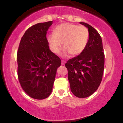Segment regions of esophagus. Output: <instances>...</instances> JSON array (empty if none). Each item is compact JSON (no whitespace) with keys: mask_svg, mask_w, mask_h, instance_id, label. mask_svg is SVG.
Returning <instances> with one entry per match:
<instances>
[{"mask_svg":"<svg viewBox=\"0 0 123 123\" xmlns=\"http://www.w3.org/2000/svg\"><path fill=\"white\" fill-rule=\"evenodd\" d=\"M61 63H62V65H64V64H65L66 62L64 61V60H62Z\"/></svg>","mask_w":123,"mask_h":123,"instance_id":"34e87169","label":"esophagus"}]
</instances>
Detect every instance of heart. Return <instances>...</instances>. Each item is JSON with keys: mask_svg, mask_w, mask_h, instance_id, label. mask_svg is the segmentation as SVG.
Returning <instances> with one entry per match:
<instances>
[{"mask_svg": "<svg viewBox=\"0 0 123 123\" xmlns=\"http://www.w3.org/2000/svg\"><path fill=\"white\" fill-rule=\"evenodd\" d=\"M89 39V31L86 27L71 23H63L54 29V33L47 36L51 51L58 54L63 43V56L69 53L73 55L81 54L85 49Z\"/></svg>", "mask_w": 123, "mask_h": 123, "instance_id": "b5f03b06", "label": "heart"}]
</instances>
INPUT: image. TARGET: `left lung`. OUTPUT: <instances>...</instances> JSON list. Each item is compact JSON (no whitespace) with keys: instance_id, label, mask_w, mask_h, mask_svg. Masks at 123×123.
Here are the masks:
<instances>
[{"instance_id":"8db88e82","label":"left lung","mask_w":123,"mask_h":123,"mask_svg":"<svg viewBox=\"0 0 123 123\" xmlns=\"http://www.w3.org/2000/svg\"><path fill=\"white\" fill-rule=\"evenodd\" d=\"M89 39L84 50L65 64L71 92L78 98H87L98 90L102 80L105 55L100 35L88 24Z\"/></svg>"}]
</instances>
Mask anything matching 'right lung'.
Listing matches in <instances>:
<instances>
[{
	"label": "right lung",
	"mask_w": 123,
	"mask_h": 123,
	"mask_svg": "<svg viewBox=\"0 0 123 123\" xmlns=\"http://www.w3.org/2000/svg\"><path fill=\"white\" fill-rule=\"evenodd\" d=\"M53 21L40 23L29 27L21 39L17 52L18 77L23 90L35 99L51 94L61 64L60 58L51 52L47 31Z\"/></svg>",
	"instance_id": "1"
}]
</instances>
